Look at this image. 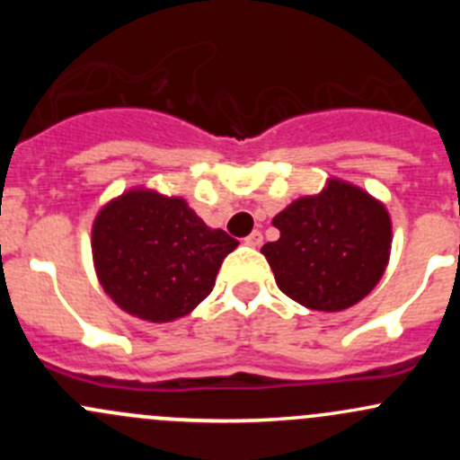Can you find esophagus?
Instances as JSON below:
<instances>
[{"instance_id": "34e87169", "label": "esophagus", "mask_w": 460, "mask_h": 460, "mask_svg": "<svg viewBox=\"0 0 460 460\" xmlns=\"http://www.w3.org/2000/svg\"><path fill=\"white\" fill-rule=\"evenodd\" d=\"M244 244H247V247H260V244H262V234H260V231H253V234H249L247 238H244Z\"/></svg>"}]
</instances>
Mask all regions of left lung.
I'll return each instance as SVG.
<instances>
[{
	"instance_id": "1",
	"label": "left lung",
	"mask_w": 460,
	"mask_h": 460,
	"mask_svg": "<svg viewBox=\"0 0 460 460\" xmlns=\"http://www.w3.org/2000/svg\"><path fill=\"white\" fill-rule=\"evenodd\" d=\"M276 243L260 252L282 294L316 312L354 307L378 285L392 252V217L365 189L329 178L273 217Z\"/></svg>"
}]
</instances>
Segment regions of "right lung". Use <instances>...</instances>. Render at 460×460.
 I'll use <instances>...</instances> for the list:
<instances>
[{"instance_id": "right-lung-1", "label": "right lung", "mask_w": 460, "mask_h": 460, "mask_svg": "<svg viewBox=\"0 0 460 460\" xmlns=\"http://www.w3.org/2000/svg\"><path fill=\"white\" fill-rule=\"evenodd\" d=\"M235 247L238 240L204 225L184 198L146 187L106 202L91 231L102 289L122 312L148 323L191 314Z\"/></svg>"}]
</instances>
